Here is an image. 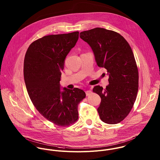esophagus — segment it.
<instances>
[{"label":"esophagus","mask_w":160,"mask_h":160,"mask_svg":"<svg viewBox=\"0 0 160 160\" xmlns=\"http://www.w3.org/2000/svg\"><path fill=\"white\" fill-rule=\"evenodd\" d=\"M91 93H92V91H91V90H86V91H85V93H86V95H87V96L89 95Z\"/></svg>","instance_id":"obj_1"}]
</instances>
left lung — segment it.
Instances as JSON below:
<instances>
[{
  "label": "left lung",
  "instance_id": "left-lung-1",
  "mask_svg": "<svg viewBox=\"0 0 160 160\" xmlns=\"http://www.w3.org/2000/svg\"><path fill=\"white\" fill-rule=\"evenodd\" d=\"M91 47L97 64L107 70L109 84L94 87L101 98L97 109L100 118L108 124L122 122L130 113L138 90V71L132 50L117 32L97 27L80 33Z\"/></svg>",
  "mask_w": 160,
  "mask_h": 160
}]
</instances>
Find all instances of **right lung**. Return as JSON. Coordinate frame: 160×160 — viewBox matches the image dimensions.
<instances>
[{
    "instance_id": "obj_1",
    "label": "right lung",
    "mask_w": 160,
    "mask_h": 160,
    "mask_svg": "<svg viewBox=\"0 0 160 160\" xmlns=\"http://www.w3.org/2000/svg\"><path fill=\"white\" fill-rule=\"evenodd\" d=\"M78 32L44 36L28 47L23 75L29 97L38 112L54 124L65 127L78 118V105L83 90H70L60 84L65 60L78 39Z\"/></svg>"
}]
</instances>
